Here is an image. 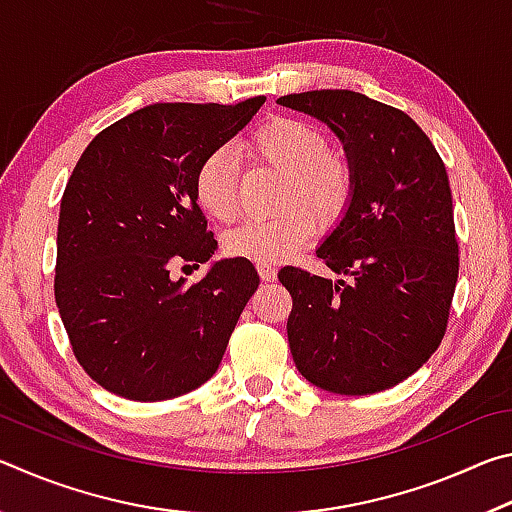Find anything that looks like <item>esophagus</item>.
<instances>
[{"mask_svg": "<svg viewBox=\"0 0 512 512\" xmlns=\"http://www.w3.org/2000/svg\"><path fill=\"white\" fill-rule=\"evenodd\" d=\"M257 271H259V277H262L264 282H273L277 277V268L271 266V264H257Z\"/></svg>", "mask_w": 512, "mask_h": 512, "instance_id": "esophagus-1", "label": "esophagus"}]
</instances>
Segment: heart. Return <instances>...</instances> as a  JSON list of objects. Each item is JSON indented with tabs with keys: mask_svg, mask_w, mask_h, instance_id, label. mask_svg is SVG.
Listing matches in <instances>:
<instances>
[{
	"mask_svg": "<svg viewBox=\"0 0 512 512\" xmlns=\"http://www.w3.org/2000/svg\"><path fill=\"white\" fill-rule=\"evenodd\" d=\"M244 149L250 158L287 173L284 207H296L277 219L246 221L230 230L223 250L230 257L257 264L282 262L309 244L316 235L315 212L320 221L341 219L354 196V171L348 158L329 151L327 135L311 121L298 117H271L255 126ZM237 160L219 146L205 153L194 171V198L210 219L230 223L239 210ZM307 206L312 211H300Z\"/></svg>",
	"mask_w": 512,
	"mask_h": 512,
	"instance_id": "heart-1",
	"label": "heart"
}]
</instances>
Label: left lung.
<instances>
[{
	"label": "left lung",
	"instance_id": "left-lung-1",
	"mask_svg": "<svg viewBox=\"0 0 512 512\" xmlns=\"http://www.w3.org/2000/svg\"><path fill=\"white\" fill-rule=\"evenodd\" d=\"M332 128L354 171V196L316 255L332 282L284 266L293 298L289 348L300 375L339 395L386 391L443 341L458 280V241L445 164L422 128L352 90L277 99Z\"/></svg>",
	"mask_w": 512,
	"mask_h": 512
}]
</instances>
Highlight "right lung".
<instances>
[{
	"instance_id": "1",
	"label": "right lung",
	"mask_w": 512,
	"mask_h": 512,
	"mask_svg": "<svg viewBox=\"0 0 512 512\" xmlns=\"http://www.w3.org/2000/svg\"><path fill=\"white\" fill-rule=\"evenodd\" d=\"M264 101L153 103L103 128L76 162L60 201L54 293L76 361L106 391L171 400L219 368L257 291L255 266L221 259L194 284L169 271L214 255L194 171Z\"/></svg>"
}]
</instances>
